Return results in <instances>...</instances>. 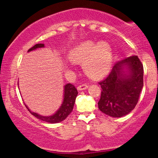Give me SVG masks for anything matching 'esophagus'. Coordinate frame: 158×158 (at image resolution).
<instances>
[{
    "instance_id": "obj_1",
    "label": "esophagus",
    "mask_w": 158,
    "mask_h": 158,
    "mask_svg": "<svg viewBox=\"0 0 158 158\" xmlns=\"http://www.w3.org/2000/svg\"><path fill=\"white\" fill-rule=\"evenodd\" d=\"M88 88V85H86V84H82V85H79V86H78L77 89L79 90H83L87 89V88Z\"/></svg>"
}]
</instances>
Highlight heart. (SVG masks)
<instances>
[{
  "mask_svg": "<svg viewBox=\"0 0 158 158\" xmlns=\"http://www.w3.org/2000/svg\"><path fill=\"white\" fill-rule=\"evenodd\" d=\"M70 61L83 64L85 73L99 79L109 73L113 63V49L107 41H86L72 48L68 54Z\"/></svg>",
  "mask_w": 158,
  "mask_h": 158,
  "instance_id": "1",
  "label": "heart"
}]
</instances>
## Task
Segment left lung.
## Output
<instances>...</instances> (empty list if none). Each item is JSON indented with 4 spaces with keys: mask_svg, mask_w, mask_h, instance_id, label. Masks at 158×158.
Here are the masks:
<instances>
[{
    "mask_svg": "<svg viewBox=\"0 0 158 158\" xmlns=\"http://www.w3.org/2000/svg\"><path fill=\"white\" fill-rule=\"evenodd\" d=\"M99 84L102 88L99 109L112 117L126 116L135 108L143 89V64L137 56L117 61Z\"/></svg>",
    "mask_w": 158,
    "mask_h": 158,
    "instance_id": "8db88e82",
    "label": "left lung"
}]
</instances>
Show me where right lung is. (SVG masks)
Here are the masks:
<instances>
[{"label": "right lung", "instance_id": "right-lung-1", "mask_svg": "<svg viewBox=\"0 0 158 158\" xmlns=\"http://www.w3.org/2000/svg\"><path fill=\"white\" fill-rule=\"evenodd\" d=\"M41 48H44V44H37L30 48L28 50V52H30L32 50ZM18 85H19V83H18ZM77 94L78 91L74 85L70 84V83L65 85L64 86V99H63V102L61 103V106L58 109L57 111L51 116L40 115V114L35 113V112H32L31 110L29 109L28 107L26 106V104H25V106H26V108L28 109L29 111L31 113V114L35 116L36 118L41 119L42 121H44L46 123H52V124L53 123H58L66 119L69 114L71 113L72 110L73 109L74 103H75Z\"/></svg>", "mask_w": 158, "mask_h": 158}]
</instances>
